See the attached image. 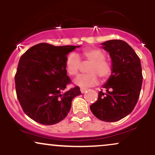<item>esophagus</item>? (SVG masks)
Segmentation results:
<instances>
[{
    "label": "esophagus",
    "instance_id": "1",
    "mask_svg": "<svg viewBox=\"0 0 155 155\" xmlns=\"http://www.w3.org/2000/svg\"><path fill=\"white\" fill-rule=\"evenodd\" d=\"M87 90V89H86V88H83V87L80 88V91H81V93H84Z\"/></svg>",
    "mask_w": 155,
    "mask_h": 155
}]
</instances>
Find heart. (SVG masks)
I'll use <instances>...</instances> for the list:
<instances>
[{
  "mask_svg": "<svg viewBox=\"0 0 155 155\" xmlns=\"http://www.w3.org/2000/svg\"><path fill=\"white\" fill-rule=\"evenodd\" d=\"M85 61L91 63L87 68L89 74L80 76L74 81L75 84L87 88L95 86L99 81L97 76L102 81L107 79L111 76L112 68L111 64L105 60L106 55L99 49L89 48L84 49L81 52ZM81 63L78 55L75 53H70L65 60V69L69 75L76 76L81 69Z\"/></svg>",
  "mask_w": 155,
  "mask_h": 155,
  "instance_id": "obj_1",
  "label": "heart"
}]
</instances>
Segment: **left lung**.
Returning a JSON list of instances; mask_svg holds the SVG:
<instances>
[{"label":"left lung","instance_id":"obj_1","mask_svg":"<svg viewBox=\"0 0 155 155\" xmlns=\"http://www.w3.org/2000/svg\"><path fill=\"white\" fill-rule=\"evenodd\" d=\"M101 45L111 57L112 72L103 85L106 91L98 92L90 110L99 120L116 122L130 114L138 102L143 81L141 65L133 48L124 41L110 40Z\"/></svg>","mask_w":155,"mask_h":155}]
</instances>
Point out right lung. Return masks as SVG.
<instances>
[{
  "mask_svg": "<svg viewBox=\"0 0 155 155\" xmlns=\"http://www.w3.org/2000/svg\"><path fill=\"white\" fill-rule=\"evenodd\" d=\"M80 46L41 43L22 55L15 75L16 92L23 111L41 124L51 125L67 117L79 87L65 91L71 82L65 69L69 52Z\"/></svg>",
  "mask_w": 155,
  "mask_h": 155,
  "instance_id": "obj_1",
  "label": "right lung"
}]
</instances>
